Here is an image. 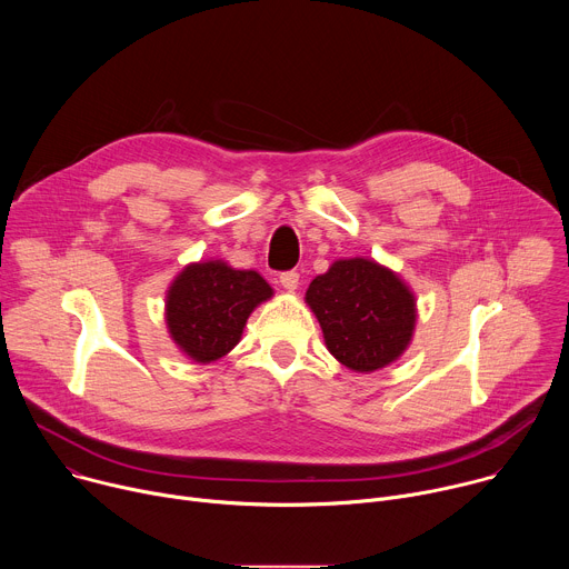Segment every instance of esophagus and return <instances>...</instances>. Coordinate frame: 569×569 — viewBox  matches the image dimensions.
<instances>
[{
	"label": "esophagus",
	"mask_w": 569,
	"mask_h": 569,
	"mask_svg": "<svg viewBox=\"0 0 569 569\" xmlns=\"http://www.w3.org/2000/svg\"><path fill=\"white\" fill-rule=\"evenodd\" d=\"M279 283L288 290V292H295L297 288H299V274L295 272V270H290V272H283L281 277H279Z\"/></svg>",
	"instance_id": "34e87169"
}]
</instances>
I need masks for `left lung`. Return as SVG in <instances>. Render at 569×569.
I'll list each match as a JSON object with an SVG mask.
<instances>
[{
  "label": "left lung",
  "instance_id": "1",
  "mask_svg": "<svg viewBox=\"0 0 569 569\" xmlns=\"http://www.w3.org/2000/svg\"><path fill=\"white\" fill-rule=\"evenodd\" d=\"M323 342L336 360L371 373L410 347L417 323L415 292L371 259H340L306 290Z\"/></svg>",
  "mask_w": 569,
  "mask_h": 569
}]
</instances>
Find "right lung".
<instances>
[{"label":"right lung","mask_w":569,"mask_h":569,"mask_svg":"<svg viewBox=\"0 0 569 569\" xmlns=\"http://www.w3.org/2000/svg\"><path fill=\"white\" fill-rule=\"evenodd\" d=\"M270 297V283L254 270L218 259L191 263L167 292V327L184 356L207 365L240 342L248 317Z\"/></svg>","instance_id":"obj_1"}]
</instances>
